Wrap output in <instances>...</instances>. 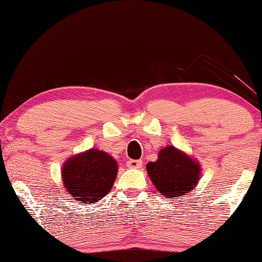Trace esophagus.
I'll list each match as a JSON object with an SVG mask.
<instances>
[{
    "label": "esophagus",
    "instance_id": "esophagus-1",
    "mask_svg": "<svg viewBox=\"0 0 262 262\" xmlns=\"http://www.w3.org/2000/svg\"><path fill=\"white\" fill-rule=\"evenodd\" d=\"M143 162L141 160H128L126 162V166L128 168H135V169H138V168L142 167Z\"/></svg>",
    "mask_w": 262,
    "mask_h": 262
}]
</instances>
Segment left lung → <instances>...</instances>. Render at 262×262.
<instances>
[{
    "instance_id": "obj_1",
    "label": "left lung",
    "mask_w": 262,
    "mask_h": 262,
    "mask_svg": "<svg viewBox=\"0 0 262 262\" xmlns=\"http://www.w3.org/2000/svg\"><path fill=\"white\" fill-rule=\"evenodd\" d=\"M146 170L161 195L173 200L191 192L200 179V164L173 145L161 149L159 159L146 164Z\"/></svg>"
}]
</instances>
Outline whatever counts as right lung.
Here are the masks:
<instances>
[{"label":"right lung","mask_w":262,"mask_h":262,"mask_svg":"<svg viewBox=\"0 0 262 262\" xmlns=\"http://www.w3.org/2000/svg\"><path fill=\"white\" fill-rule=\"evenodd\" d=\"M117 173L118 163L112 156L89 149L64 162L62 180L68 194L83 205L101 200L112 188Z\"/></svg>","instance_id":"add662e5"}]
</instances>
